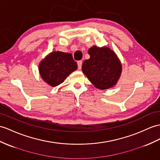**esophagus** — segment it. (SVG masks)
I'll return each mask as SVG.
<instances>
[{"mask_svg":"<svg viewBox=\"0 0 160 160\" xmlns=\"http://www.w3.org/2000/svg\"><path fill=\"white\" fill-rule=\"evenodd\" d=\"M82 61L81 60H79L77 62V66H78V68H79V70L81 68V66H82Z\"/></svg>","mask_w":160,"mask_h":160,"instance_id":"34e87169","label":"esophagus"}]
</instances>
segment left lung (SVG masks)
Instances as JSON below:
<instances>
[{
    "label": "left lung",
    "mask_w": 160,
    "mask_h": 160,
    "mask_svg": "<svg viewBox=\"0 0 160 160\" xmlns=\"http://www.w3.org/2000/svg\"><path fill=\"white\" fill-rule=\"evenodd\" d=\"M88 53L90 58L82 64V71L88 79L100 89L113 86L122 72V65L115 52L107 47L93 46Z\"/></svg>",
    "instance_id": "left-lung-1"
}]
</instances>
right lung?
Wrapping results in <instances>:
<instances>
[{
	"label": "right lung",
	"instance_id": "right-lung-1",
	"mask_svg": "<svg viewBox=\"0 0 160 160\" xmlns=\"http://www.w3.org/2000/svg\"><path fill=\"white\" fill-rule=\"evenodd\" d=\"M77 68V62L72 54L61 52L50 53L39 64L42 79L52 87L62 83Z\"/></svg>",
	"mask_w": 160,
	"mask_h": 160
}]
</instances>
